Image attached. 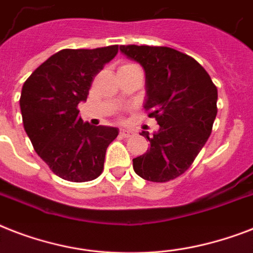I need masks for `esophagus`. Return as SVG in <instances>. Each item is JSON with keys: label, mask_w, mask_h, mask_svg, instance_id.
<instances>
[{"label": "esophagus", "mask_w": 253, "mask_h": 253, "mask_svg": "<svg viewBox=\"0 0 253 253\" xmlns=\"http://www.w3.org/2000/svg\"><path fill=\"white\" fill-rule=\"evenodd\" d=\"M132 134H134V131L130 130V128H122V130H121V135H122L123 138H128V136H131Z\"/></svg>", "instance_id": "esophagus-1"}]
</instances>
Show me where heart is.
<instances>
[{"label":"heart","mask_w":253,"mask_h":253,"mask_svg":"<svg viewBox=\"0 0 253 253\" xmlns=\"http://www.w3.org/2000/svg\"><path fill=\"white\" fill-rule=\"evenodd\" d=\"M123 67H134V64H125Z\"/></svg>","instance_id":"1"}]
</instances>
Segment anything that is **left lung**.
Wrapping results in <instances>:
<instances>
[{
  "mask_svg": "<svg viewBox=\"0 0 253 253\" xmlns=\"http://www.w3.org/2000/svg\"><path fill=\"white\" fill-rule=\"evenodd\" d=\"M121 51L146 71L148 117L158 121L150 150L132 159L135 173L152 182H167L192 166L211 134L218 90L202 65L189 55L152 45H121Z\"/></svg>",
  "mask_w": 253,
  "mask_h": 253,
  "instance_id": "left-lung-1",
  "label": "left lung"
}]
</instances>
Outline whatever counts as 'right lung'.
<instances>
[{
    "mask_svg": "<svg viewBox=\"0 0 253 253\" xmlns=\"http://www.w3.org/2000/svg\"><path fill=\"white\" fill-rule=\"evenodd\" d=\"M118 45L61 49L39 65L22 87V121L34 150L56 176L72 182L102 173L109 144L118 128L83 122L77 109L86 101L99 71L118 53Z\"/></svg>",
    "mask_w": 253,
    "mask_h": 253,
    "instance_id": "add662e5",
    "label": "right lung"
}]
</instances>
